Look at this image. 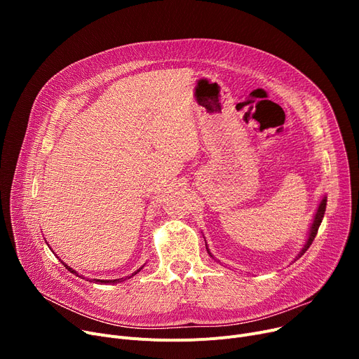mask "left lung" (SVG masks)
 <instances>
[{
    "mask_svg": "<svg viewBox=\"0 0 359 359\" xmlns=\"http://www.w3.org/2000/svg\"><path fill=\"white\" fill-rule=\"evenodd\" d=\"M326 202H327V199H326V196H325V198L322 199V202H320L318 208H317V212H316V215H314L313 224H311V227H310V233H309V238H307V241H306V244H304V248L301 249V252L298 253L297 259L303 256V255L307 252V249L311 246V243H313V240H314V237H316V234H317V231H318L320 224H322V219H323V217H325ZM206 249H208V248H206ZM208 253H210V249H208ZM210 255H211V253H210ZM211 256H212V255H211Z\"/></svg>",
    "mask_w": 359,
    "mask_h": 359,
    "instance_id": "8db88e82",
    "label": "left lung"
}]
</instances>
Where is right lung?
<instances>
[{
  "mask_svg": "<svg viewBox=\"0 0 359 359\" xmlns=\"http://www.w3.org/2000/svg\"><path fill=\"white\" fill-rule=\"evenodd\" d=\"M62 265H64L69 272H72V273H75V275H79L77 272L72 271V269L67 265V263H64V262H62ZM141 269H142V268H140L135 273H132V275H137ZM125 279H126V278H121V279H94V282H97V284H106V285H107V284H118V282H122V280H125Z\"/></svg>",
  "mask_w": 359,
  "mask_h": 359,
  "instance_id": "obj_1",
  "label": "right lung"
}]
</instances>
